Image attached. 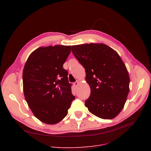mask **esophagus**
Masks as SVG:
<instances>
[{"label": "esophagus", "instance_id": "1", "mask_svg": "<svg viewBox=\"0 0 151 151\" xmlns=\"http://www.w3.org/2000/svg\"><path fill=\"white\" fill-rule=\"evenodd\" d=\"M79 84V83H78V81H76V82H75L74 83H73V86H74V87H76V86H78V85Z\"/></svg>", "mask_w": 151, "mask_h": 151}]
</instances>
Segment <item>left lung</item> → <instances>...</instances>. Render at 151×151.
Returning a JSON list of instances; mask_svg holds the SVG:
<instances>
[{
  "mask_svg": "<svg viewBox=\"0 0 151 151\" xmlns=\"http://www.w3.org/2000/svg\"><path fill=\"white\" fill-rule=\"evenodd\" d=\"M71 51L85 68L91 88L86 106L100 118H114L123 109L130 89L128 70L120 55L104 43L73 45Z\"/></svg>",
  "mask_w": 151,
  "mask_h": 151,
  "instance_id": "8db88e82",
  "label": "left lung"
}]
</instances>
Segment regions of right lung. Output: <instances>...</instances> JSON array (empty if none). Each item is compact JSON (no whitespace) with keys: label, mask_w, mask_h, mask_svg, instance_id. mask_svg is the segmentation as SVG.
Returning <instances> with one entry per match:
<instances>
[{"label":"right lung","mask_w":151,"mask_h":151,"mask_svg":"<svg viewBox=\"0 0 151 151\" xmlns=\"http://www.w3.org/2000/svg\"><path fill=\"white\" fill-rule=\"evenodd\" d=\"M70 52L71 46L40 47L30 54L24 67L26 101L35 117L45 124L61 121L75 99L68 71L63 68Z\"/></svg>","instance_id":"right-lung-1"}]
</instances>
